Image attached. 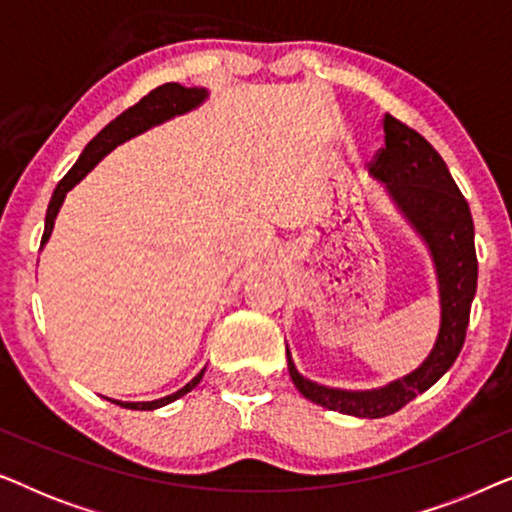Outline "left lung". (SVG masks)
Instances as JSON below:
<instances>
[{
    "label": "left lung",
    "mask_w": 512,
    "mask_h": 512,
    "mask_svg": "<svg viewBox=\"0 0 512 512\" xmlns=\"http://www.w3.org/2000/svg\"><path fill=\"white\" fill-rule=\"evenodd\" d=\"M370 174L382 181L391 202L422 237L436 265L440 293L436 345L412 373L368 391L333 389L307 380L298 373L289 347L286 359L293 384L312 403L342 415L380 419L394 415L417 394L431 389L457 361L478 286V258L468 202L454 184L445 160L419 132L394 116H384V149L370 163Z\"/></svg>",
    "instance_id": "1"
}]
</instances>
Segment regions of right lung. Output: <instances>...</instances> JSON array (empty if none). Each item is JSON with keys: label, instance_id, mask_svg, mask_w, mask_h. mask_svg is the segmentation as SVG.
Instances as JSON below:
<instances>
[{"label": "right lung", "instance_id": "obj_1", "mask_svg": "<svg viewBox=\"0 0 512 512\" xmlns=\"http://www.w3.org/2000/svg\"><path fill=\"white\" fill-rule=\"evenodd\" d=\"M207 95L209 93L205 88H184V86H179V83H165V86H158L156 90H151L149 95H144L142 100L135 104V107L123 111V114L114 118L107 128H102L100 132H97V135L88 142L86 149H83V153L74 163L72 170H69L65 177H62L60 184L55 186L53 198H51V202H48L46 228H44V237H41V249H44V244L48 242V237H51V233H53L55 216H58L62 202H65L67 191H72V188L79 184V181L86 177V174L93 170V167L100 163V160L107 156L109 151H114L118 144L128 142V139H132V137L142 135V132L153 128V125H160V123L170 121V118H174V116H181V114H186V111L200 107V104L207 100ZM202 375H205V368H202L200 373L186 384V387H181L179 391H174V394H170V396L158 398V401H142V403L114 401V403H118L121 408H128V410L163 408V405L177 401V398L186 396L188 391L198 387Z\"/></svg>", "mask_w": 512, "mask_h": 512}]
</instances>
